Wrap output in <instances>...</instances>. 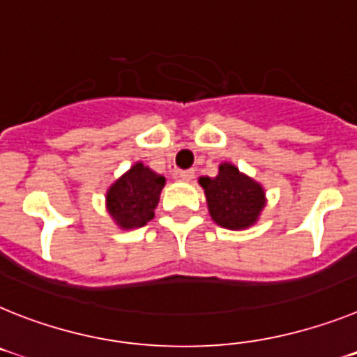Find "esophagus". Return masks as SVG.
Listing matches in <instances>:
<instances>
[{"label": "esophagus", "instance_id": "34e87169", "mask_svg": "<svg viewBox=\"0 0 357 357\" xmlns=\"http://www.w3.org/2000/svg\"><path fill=\"white\" fill-rule=\"evenodd\" d=\"M176 176H178L181 181L190 182V181H193V178H195V172H193V169H184V172H176Z\"/></svg>", "mask_w": 357, "mask_h": 357}]
</instances>
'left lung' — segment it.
<instances>
[{
  "label": "left lung",
  "mask_w": 357,
  "mask_h": 357,
  "mask_svg": "<svg viewBox=\"0 0 357 357\" xmlns=\"http://www.w3.org/2000/svg\"><path fill=\"white\" fill-rule=\"evenodd\" d=\"M199 184L206 193L209 215L225 229H248L266 208L264 188L229 162L218 166L215 178L200 176Z\"/></svg>",
  "instance_id": "obj_1"
}]
</instances>
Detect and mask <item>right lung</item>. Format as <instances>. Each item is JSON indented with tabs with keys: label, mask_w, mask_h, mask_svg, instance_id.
<instances>
[{
	"label": "right lung",
	"mask_w": 357,
	"mask_h": 357,
	"mask_svg": "<svg viewBox=\"0 0 357 357\" xmlns=\"http://www.w3.org/2000/svg\"><path fill=\"white\" fill-rule=\"evenodd\" d=\"M166 178L142 162L133 164L106 191V209L121 229H137L155 216Z\"/></svg>",
	"instance_id": "right-lung-1"
}]
</instances>
